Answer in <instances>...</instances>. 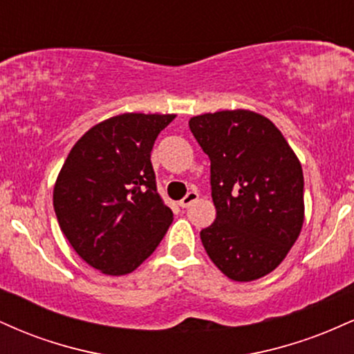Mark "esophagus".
<instances>
[{
  "instance_id": "obj_1",
  "label": "esophagus",
  "mask_w": 354,
  "mask_h": 354,
  "mask_svg": "<svg viewBox=\"0 0 354 354\" xmlns=\"http://www.w3.org/2000/svg\"><path fill=\"white\" fill-rule=\"evenodd\" d=\"M198 198H200V194H198L196 191H189V193L186 194V196L180 201V206H181V208H188V206L193 205V203L196 201Z\"/></svg>"
}]
</instances>
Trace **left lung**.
Segmentation results:
<instances>
[{
	"mask_svg": "<svg viewBox=\"0 0 354 354\" xmlns=\"http://www.w3.org/2000/svg\"><path fill=\"white\" fill-rule=\"evenodd\" d=\"M189 129L211 161L216 219L200 233L206 253L234 281L271 273L303 226L298 158L268 118L248 109L194 116Z\"/></svg>",
	"mask_w": 354,
	"mask_h": 354,
	"instance_id": "1",
	"label": "left lung"
}]
</instances>
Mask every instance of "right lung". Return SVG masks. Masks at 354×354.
<instances>
[{"mask_svg":"<svg viewBox=\"0 0 354 354\" xmlns=\"http://www.w3.org/2000/svg\"><path fill=\"white\" fill-rule=\"evenodd\" d=\"M174 115L124 113L93 126L68 154L53 191L59 228L89 266L121 276L156 250L173 211L156 189L151 149Z\"/></svg>","mask_w":354,"mask_h":354,"instance_id":"add662e5","label":"right lung"}]
</instances>
